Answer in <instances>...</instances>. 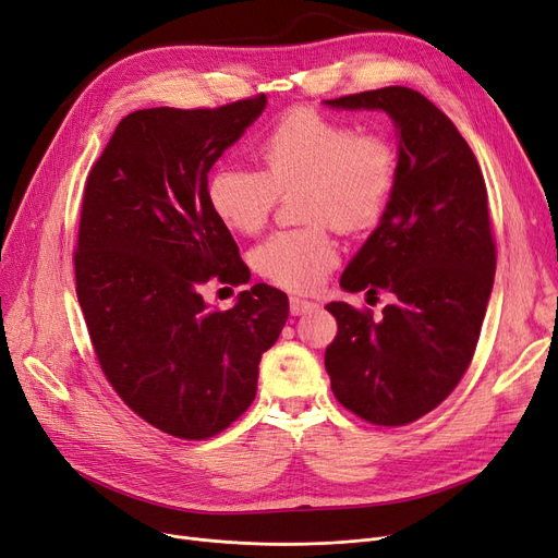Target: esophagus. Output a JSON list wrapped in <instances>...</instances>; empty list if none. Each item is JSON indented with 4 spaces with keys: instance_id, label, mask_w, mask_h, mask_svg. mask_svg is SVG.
<instances>
[{
    "instance_id": "esophagus-1",
    "label": "esophagus",
    "mask_w": 558,
    "mask_h": 558,
    "mask_svg": "<svg viewBox=\"0 0 558 558\" xmlns=\"http://www.w3.org/2000/svg\"><path fill=\"white\" fill-rule=\"evenodd\" d=\"M315 307H317L315 301H307V299H301V296H290V313H292L294 317L313 313Z\"/></svg>"
}]
</instances>
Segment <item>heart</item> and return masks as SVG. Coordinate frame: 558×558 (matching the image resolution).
Returning a JSON list of instances; mask_svg holds the SVG:
<instances>
[{"label": "heart", "instance_id": "heart-1", "mask_svg": "<svg viewBox=\"0 0 558 558\" xmlns=\"http://www.w3.org/2000/svg\"><path fill=\"white\" fill-rule=\"evenodd\" d=\"M262 170L220 162L209 177L211 211L239 234H255L271 218L280 195H296V230L262 241L251 259L276 287L311 292L338 264L331 225L361 234L377 225L398 181L396 144L381 133H359L354 123L315 108L287 112L257 142Z\"/></svg>", "mask_w": 558, "mask_h": 558}]
</instances>
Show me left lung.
<instances>
[{"mask_svg": "<svg viewBox=\"0 0 558 558\" xmlns=\"http://www.w3.org/2000/svg\"><path fill=\"white\" fill-rule=\"evenodd\" d=\"M326 102L384 110L400 135L393 195L340 278L347 292H388L390 303L379 319L328 303L338 336L324 354L344 409L398 427L439 407L476 352L497 268L487 189L456 123L423 94L384 87Z\"/></svg>", "mask_w": 558, "mask_h": 558, "instance_id": "8db88e82", "label": "left lung"}]
</instances>
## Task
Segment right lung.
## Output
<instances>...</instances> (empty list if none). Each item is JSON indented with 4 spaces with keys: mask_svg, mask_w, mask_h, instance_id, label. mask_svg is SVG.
Segmentation results:
<instances>
[{
    "mask_svg": "<svg viewBox=\"0 0 558 558\" xmlns=\"http://www.w3.org/2000/svg\"><path fill=\"white\" fill-rule=\"evenodd\" d=\"M264 106L259 94L131 112L82 195L75 292L96 361L133 414L177 439L216 437L253 404L262 354L290 315L287 294L262 282L232 311L199 294L209 280H251L206 185Z\"/></svg>",
    "mask_w": 558,
    "mask_h": 558,
    "instance_id": "obj_1",
    "label": "right lung"
}]
</instances>
